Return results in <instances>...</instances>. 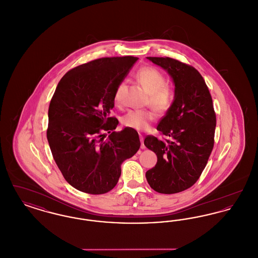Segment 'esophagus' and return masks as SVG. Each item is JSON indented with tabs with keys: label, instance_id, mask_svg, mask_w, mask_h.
<instances>
[{
	"label": "esophagus",
	"instance_id": "obj_1",
	"mask_svg": "<svg viewBox=\"0 0 258 258\" xmlns=\"http://www.w3.org/2000/svg\"><path fill=\"white\" fill-rule=\"evenodd\" d=\"M140 137V141H141V149H145V145H144V138L143 135H139Z\"/></svg>",
	"mask_w": 258,
	"mask_h": 258
}]
</instances>
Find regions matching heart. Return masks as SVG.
<instances>
[{
    "label": "heart",
    "mask_w": 258,
    "mask_h": 258,
    "mask_svg": "<svg viewBox=\"0 0 258 258\" xmlns=\"http://www.w3.org/2000/svg\"><path fill=\"white\" fill-rule=\"evenodd\" d=\"M136 77L140 84L150 94V104L159 112H165L171 106L174 98L173 90L165 85V77L160 71L154 67L141 68ZM124 82H121L115 93L114 101L116 104L122 102ZM156 119V114L152 110H130L122 117L123 126L136 131H146Z\"/></svg>",
    "instance_id": "1"
}]
</instances>
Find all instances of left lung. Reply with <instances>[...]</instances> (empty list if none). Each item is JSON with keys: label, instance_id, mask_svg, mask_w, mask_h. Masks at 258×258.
Wrapping results in <instances>:
<instances>
[{"label": "left lung", "instance_id": "obj_1", "mask_svg": "<svg viewBox=\"0 0 258 258\" xmlns=\"http://www.w3.org/2000/svg\"><path fill=\"white\" fill-rule=\"evenodd\" d=\"M147 59L171 76L175 97L157 126L167 139L147 135L144 140L158 157L146 179L160 194H177L196 184L208 162L215 142L216 113L208 87L197 69L169 57Z\"/></svg>", "mask_w": 258, "mask_h": 258}]
</instances>
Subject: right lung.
Instances as JSON below:
<instances>
[{
  "label": "right lung",
  "mask_w": 258,
  "mask_h": 258,
  "mask_svg": "<svg viewBox=\"0 0 258 258\" xmlns=\"http://www.w3.org/2000/svg\"><path fill=\"white\" fill-rule=\"evenodd\" d=\"M138 58L106 57L80 64L62 76L50 101L47 140L66 181L103 195L117 184L123 160L140 148L135 130L114 132V93ZM110 135L105 140L104 133Z\"/></svg>",
  "instance_id": "add662e5"
}]
</instances>
